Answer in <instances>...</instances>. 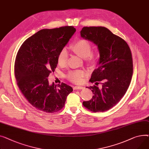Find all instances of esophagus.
<instances>
[{"mask_svg": "<svg viewBox=\"0 0 149 149\" xmlns=\"http://www.w3.org/2000/svg\"><path fill=\"white\" fill-rule=\"evenodd\" d=\"M84 86H74V88H73V89L74 90H82V89H84Z\"/></svg>", "mask_w": 149, "mask_h": 149, "instance_id": "esophagus-1", "label": "esophagus"}]
</instances>
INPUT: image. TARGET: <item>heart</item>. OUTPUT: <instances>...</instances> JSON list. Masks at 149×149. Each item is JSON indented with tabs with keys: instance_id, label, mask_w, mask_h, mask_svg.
Wrapping results in <instances>:
<instances>
[{
	"instance_id": "b5f03b06",
	"label": "heart",
	"mask_w": 149,
	"mask_h": 149,
	"mask_svg": "<svg viewBox=\"0 0 149 149\" xmlns=\"http://www.w3.org/2000/svg\"><path fill=\"white\" fill-rule=\"evenodd\" d=\"M71 48L76 54L80 57L84 58L86 62L94 63L96 60V55L92 52L91 44L85 39H79L74 42ZM68 58V52L65 48L61 49L57 57V62L60 66H65ZM87 73L83 70H74L69 72L67 78L69 81L75 84L82 83L86 77Z\"/></svg>"
}]
</instances>
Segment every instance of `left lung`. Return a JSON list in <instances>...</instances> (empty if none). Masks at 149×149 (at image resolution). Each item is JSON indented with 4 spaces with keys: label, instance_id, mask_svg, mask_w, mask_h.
I'll use <instances>...</instances> for the list:
<instances>
[{
    "label": "left lung",
    "instance_id": "left-lung-1",
    "mask_svg": "<svg viewBox=\"0 0 149 149\" xmlns=\"http://www.w3.org/2000/svg\"><path fill=\"white\" fill-rule=\"evenodd\" d=\"M81 36L98 47L100 59L98 67L93 72L90 81L100 83L88 87L93 97L83 102V105L93 112L111 109L123 98L130 84L133 74V61L127 43L121 37L102 26L84 27Z\"/></svg>",
    "mask_w": 149,
    "mask_h": 149
}]
</instances>
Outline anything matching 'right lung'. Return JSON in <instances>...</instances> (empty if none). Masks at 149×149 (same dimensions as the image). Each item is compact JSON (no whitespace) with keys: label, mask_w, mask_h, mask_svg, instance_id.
<instances>
[{"label":"right lung","mask_w":149,"mask_h":149,"mask_svg":"<svg viewBox=\"0 0 149 149\" xmlns=\"http://www.w3.org/2000/svg\"><path fill=\"white\" fill-rule=\"evenodd\" d=\"M76 32L72 26L44 29L26 40L15 60L17 86L29 103L37 109L54 113L62 109L73 88L63 82L49 85L48 77L55 72L59 52Z\"/></svg>","instance_id":"add662e5"}]
</instances>
